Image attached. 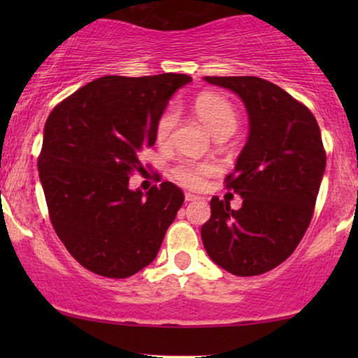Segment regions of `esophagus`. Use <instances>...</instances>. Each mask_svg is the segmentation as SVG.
I'll return each mask as SVG.
<instances>
[{
    "label": "esophagus",
    "instance_id": "1",
    "mask_svg": "<svg viewBox=\"0 0 358 358\" xmlns=\"http://www.w3.org/2000/svg\"><path fill=\"white\" fill-rule=\"evenodd\" d=\"M199 199H200L199 195H195V194H190V192L185 194V202H194V200H199Z\"/></svg>",
    "mask_w": 358,
    "mask_h": 358
}]
</instances>
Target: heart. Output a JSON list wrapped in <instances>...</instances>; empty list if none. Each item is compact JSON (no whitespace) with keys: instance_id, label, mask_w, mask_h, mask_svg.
<instances>
[{"instance_id":"obj_1","label":"heart","mask_w":358,"mask_h":358,"mask_svg":"<svg viewBox=\"0 0 358 358\" xmlns=\"http://www.w3.org/2000/svg\"><path fill=\"white\" fill-rule=\"evenodd\" d=\"M194 109L200 120L208 127L215 138L220 135H231L238 127V114L231 102L227 97L203 92L194 101ZM179 112L174 106H168L161 112L155 125V136L159 145L168 143L176 124H178ZM217 168L210 163H194V161H182L174 168V178L185 187L197 189L203 185L205 178L212 176Z\"/></svg>"}]
</instances>
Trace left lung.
Instances as JSON below:
<instances>
[{"mask_svg": "<svg viewBox=\"0 0 358 358\" xmlns=\"http://www.w3.org/2000/svg\"><path fill=\"white\" fill-rule=\"evenodd\" d=\"M203 80L238 94L249 117L248 141L227 178L243 205L233 210L212 199L203 248L233 275H261L290 257L310 227L326 169L320 125L306 106L262 78Z\"/></svg>", "mask_w": 358, "mask_h": 358, "instance_id": "8db88e82", "label": "left lung"}]
</instances>
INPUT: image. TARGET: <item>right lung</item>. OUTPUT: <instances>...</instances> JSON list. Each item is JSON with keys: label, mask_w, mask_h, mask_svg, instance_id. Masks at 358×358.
<instances>
[{"label": "right lung", "mask_w": 358, "mask_h": 358, "mask_svg": "<svg viewBox=\"0 0 358 358\" xmlns=\"http://www.w3.org/2000/svg\"><path fill=\"white\" fill-rule=\"evenodd\" d=\"M187 75L102 76L50 112L38 176L53 228L68 252L102 277L125 278L155 261L184 203L173 182L129 187L155 145V125Z\"/></svg>", "instance_id": "add662e5"}]
</instances>
